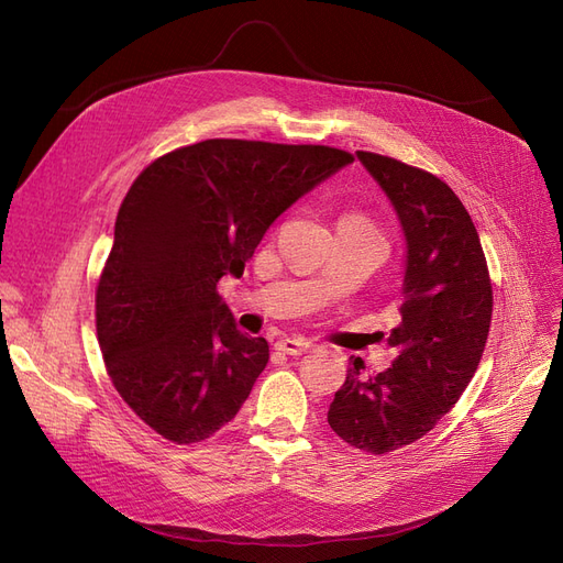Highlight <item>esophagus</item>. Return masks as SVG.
<instances>
[{
	"label": "esophagus",
	"mask_w": 563,
	"mask_h": 563,
	"mask_svg": "<svg viewBox=\"0 0 563 563\" xmlns=\"http://www.w3.org/2000/svg\"><path fill=\"white\" fill-rule=\"evenodd\" d=\"M277 350L284 354H291V356H300L308 350H312V343L305 338H282L277 343Z\"/></svg>",
	"instance_id": "34e87169"
}]
</instances>
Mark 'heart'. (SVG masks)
I'll return each mask as SVG.
<instances>
[{"label": "heart", "instance_id": "b5f03b06", "mask_svg": "<svg viewBox=\"0 0 563 563\" xmlns=\"http://www.w3.org/2000/svg\"><path fill=\"white\" fill-rule=\"evenodd\" d=\"M345 218H360V220H366V218H362V216H345Z\"/></svg>", "mask_w": 563, "mask_h": 563}]
</instances>
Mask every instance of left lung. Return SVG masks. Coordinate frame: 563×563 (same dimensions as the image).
<instances>
[{
  "mask_svg": "<svg viewBox=\"0 0 563 563\" xmlns=\"http://www.w3.org/2000/svg\"><path fill=\"white\" fill-rule=\"evenodd\" d=\"M395 207L406 236L397 360L364 376L354 360L329 408L331 430L366 453L413 444L470 385L486 347L493 288L479 234L451 187L422 168L356 152Z\"/></svg>",
  "mask_w": 563,
  "mask_h": 563,
  "instance_id": "left-lung-1",
  "label": "left lung"
}]
</instances>
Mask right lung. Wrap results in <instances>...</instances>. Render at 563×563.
<instances>
[{
  "instance_id": "1",
  "label": "right lung",
  "mask_w": 563,
  "mask_h": 563,
  "mask_svg": "<svg viewBox=\"0 0 563 563\" xmlns=\"http://www.w3.org/2000/svg\"><path fill=\"white\" fill-rule=\"evenodd\" d=\"M354 157L327 145L211 139L133 180L96 288L108 376L174 444L209 439L240 411L269 360L218 296L275 220Z\"/></svg>"
}]
</instances>
